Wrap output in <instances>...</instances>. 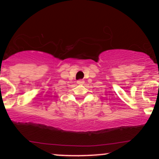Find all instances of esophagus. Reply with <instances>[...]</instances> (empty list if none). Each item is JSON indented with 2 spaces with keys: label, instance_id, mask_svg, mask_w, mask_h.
Returning a JSON list of instances; mask_svg holds the SVG:
<instances>
[{
  "label": "esophagus",
  "instance_id": "34e87169",
  "mask_svg": "<svg viewBox=\"0 0 159 159\" xmlns=\"http://www.w3.org/2000/svg\"><path fill=\"white\" fill-rule=\"evenodd\" d=\"M77 83L78 84H84V81H81V80H79V81H77Z\"/></svg>",
  "mask_w": 159,
  "mask_h": 159
}]
</instances>
